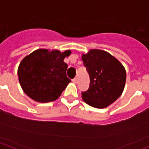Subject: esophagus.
I'll list each match as a JSON object with an SVG mask.
<instances>
[{
  "label": "esophagus",
  "instance_id": "obj_1",
  "mask_svg": "<svg viewBox=\"0 0 149 149\" xmlns=\"http://www.w3.org/2000/svg\"><path fill=\"white\" fill-rule=\"evenodd\" d=\"M72 81H73L74 84H76V83H77V79H76V78H74V79L72 80Z\"/></svg>",
  "mask_w": 149,
  "mask_h": 149
}]
</instances>
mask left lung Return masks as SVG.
Listing matches in <instances>:
<instances>
[{
	"instance_id": "8db88e82",
	"label": "left lung",
	"mask_w": 149,
	"mask_h": 149,
	"mask_svg": "<svg viewBox=\"0 0 149 149\" xmlns=\"http://www.w3.org/2000/svg\"><path fill=\"white\" fill-rule=\"evenodd\" d=\"M82 60L90 77L88 89L81 93L83 100L97 109L107 107L123 92L126 78L124 67L102 50H90L83 55Z\"/></svg>"
}]
</instances>
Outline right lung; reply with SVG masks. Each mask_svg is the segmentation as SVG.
I'll return each mask as SVG.
<instances>
[{
    "label": "right lung",
    "instance_id": "add662e5",
    "mask_svg": "<svg viewBox=\"0 0 149 149\" xmlns=\"http://www.w3.org/2000/svg\"><path fill=\"white\" fill-rule=\"evenodd\" d=\"M70 53L38 49L26 56L18 69V79L25 93L40 103L58 98L71 81L66 76L68 65L63 61Z\"/></svg>",
    "mask_w": 149,
    "mask_h": 149
}]
</instances>
